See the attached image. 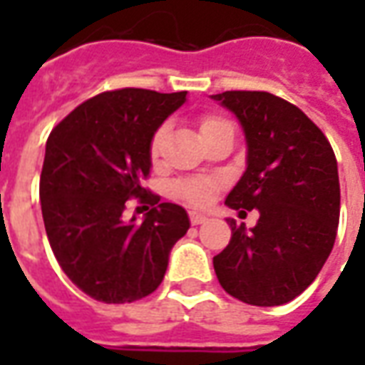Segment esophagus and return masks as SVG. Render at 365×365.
<instances>
[{"label": "esophagus", "instance_id": "1", "mask_svg": "<svg viewBox=\"0 0 365 365\" xmlns=\"http://www.w3.org/2000/svg\"><path fill=\"white\" fill-rule=\"evenodd\" d=\"M190 219L193 225H203L207 221V217L203 213H197V211H191L190 213Z\"/></svg>", "mask_w": 365, "mask_h": 365}]
</instances>
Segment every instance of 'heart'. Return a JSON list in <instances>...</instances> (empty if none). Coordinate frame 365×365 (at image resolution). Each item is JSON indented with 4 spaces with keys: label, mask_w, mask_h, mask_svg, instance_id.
Returning <instances> with one entry per match:
<instances>
[{
    "label": "heart",
    "mask_w": 365,
    "mask_h": 365,
    "mask_svg": "<svg viewBox=\"0 0 365 365\" xmlns=\"http://www.w3.org/2000/svg\"><path fill=\"white\" fill-rule=\"evenodd\" d=\"M221 123H225V120L219 119V117H205V119H201L199 133L205 135L209 128L217 127V125H221ZM162 138H164V128H160L158 133L154 135V138H152V156L158 154ZM215 187H217V183H215L213 180H193V182L182 183V185L178 187V193H180L185 201L193 203V205H205V203H209V199L213 197Z\"/></svg>",
    "instance_id": "b5f03b06"
}]
</instances>
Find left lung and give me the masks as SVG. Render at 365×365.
<instances>
[{
  "label": "left lung",
  "instance_id": "obj_1",
  "mask_svg": "<svg viewBox=\"0 0 365 365\" xmlns=\"http://www.w3.org/2000/svg\"><path fill=\"white\" fill-rule=\"evenodd\" d=\"M211 99L235 113L246 140L245 174L225 203L260 213L250 230L227 219L232 238L213 258L215 274L248 305L289 303L334 246L340 183L332 146L305 113L274 93L225 91Z\"/></svg>",
  "mask_w": 365,
  "mask_h": 365
}]
</instances>
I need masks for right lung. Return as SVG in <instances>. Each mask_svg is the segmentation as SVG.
<instances>
[{"instance_id":"obj_1","label":"right lung","mask_w":365,"mask_h":365,"mask_svg":"<svg viewBox=\"0 0 365 365\" xmlns=\"http://www.w3.org/2000/svg\"><path fill=\"white\" fill-rule=\"evenodd\" d=\"M185 97L187 91H105L76 107L46 140L41 174L46 237L64 274L96 301L133 303L150 295L190 229L183 207L158 203L140 185L150 174L152 138ZM130 197L153 205L143 222L122 217Z\"/></svg>"}]
</instances>
